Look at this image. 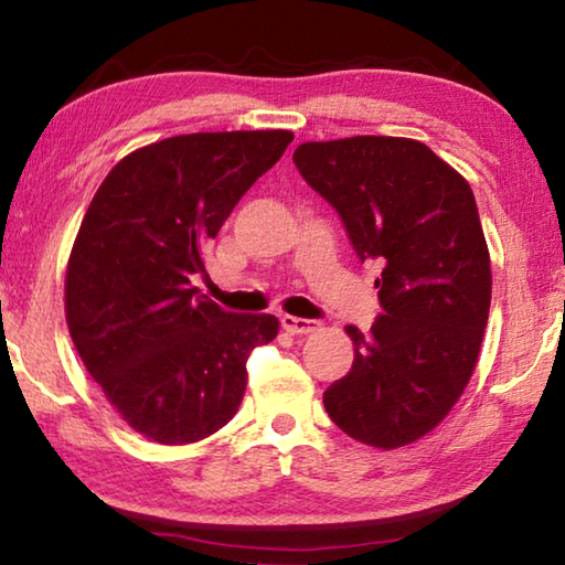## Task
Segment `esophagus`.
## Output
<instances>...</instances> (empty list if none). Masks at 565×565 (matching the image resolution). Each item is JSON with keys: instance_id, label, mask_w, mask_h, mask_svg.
<instances>
[{"instance_id": "obj_1", "label": "esophagus", "mask_w": 565, "mask_h": 565, "mask_svg": "<svg viewBox=\"0 0 565 565\" xmlns=\"http://www.w3.org/2000/svg\"><path fill=\"white\" fill-rule=\"evenodd\" d=\"M281 327L289 333H311V331H317L319 323L311 319H299V317H291V313H284Z\"/></svg>"}]
</instances>
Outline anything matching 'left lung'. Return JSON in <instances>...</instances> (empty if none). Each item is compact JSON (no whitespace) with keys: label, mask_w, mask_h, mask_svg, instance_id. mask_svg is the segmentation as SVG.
<instances>
[{"label":"left lung","mask_w":565,"mask_h":565,"mask_svg":"<svg viewBox=\"0 0 565 565\" xmlns=\"http://www.w3.org/2000/svg\"><path fill=\"white\" fill-rule=\"evenodd\" d=\"M361 262H379L384 313L347 327L353 363L323 391L343 434L394 451L431 434L473 376L491 309V256L473 191L424 141L349 137L294 151Z\"/></svg>","instance_id":"left-lung-1"}]
</instances>
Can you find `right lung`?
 Returning a JSON list of instances; mask_svg holds the SVG:
<instances>
[{
	"label": "right lung",
	"instance_id": "right-lung-1",
	"mask_svg": "<svg viewBox=\"0 0 565 565\" xmlns=\"http://www.w3.org/2000/svg\"><path fill=\"white\" fill-rule=\"evenodd\" d=\"M294 134L199 131L124 157L94 194L64 279L76 353L129 428L196 444L234 418L271 313H228L191 286L206 246Z\"/></svg>",
	"mask_w": 565,
	"mask_h": 565
}]
</instances>
